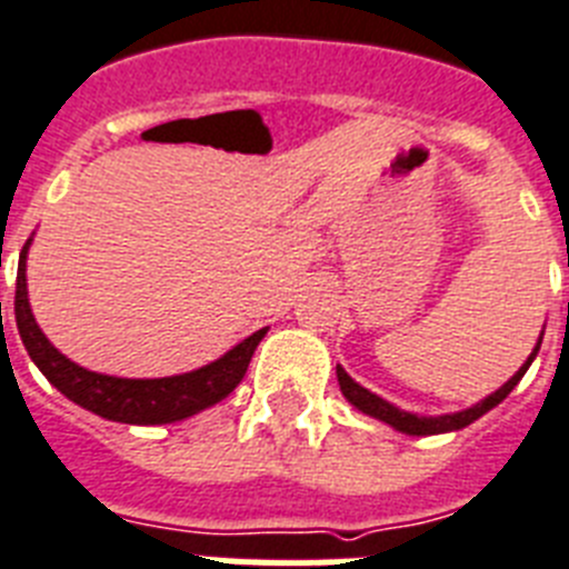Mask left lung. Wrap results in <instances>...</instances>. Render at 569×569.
Masks as SVG:
<instances>
[{"label":"left lung","instance_id":"obj_1","mask_svg":"<svg viewBox=\"0 0 569 569\" xmlns=\"http://www.w3.org/2000/svg\"><path fill=\"white\" fill-rule=\"evenodd\" d=\"M538 346H541V340H538ZM538 346L532 349V355L527 358V363H523L521 369H518L516 375H512L507 383H503L498 392H492L490 398H483L481 403H476V407L463 409V412H456V415H438V418H418V415H409V412H401L398 407H392V403H387L383 398H378V395H372L369 389H363L360 383H355L349 375L343 372V369L338 367V380H340V389H343L346 401L352 403V407H358L360 412L372 415V418H378V421H387L389 427H395L398 432H407V435H438V432H452V429H463L467 423L478 421L483 412H490L492 407H498V403L507 398V395L516 389L518 380L523 378V372L530 369L532 358L538 355Z\"/></svg>","mask_w":569,"mask_h":569}]
</instances>
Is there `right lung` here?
Segmentation results:
<instances>
[{"instance_id":"obj_1","label":"right lung","mask_w":569,"mask_h":569,"mask_svg":"<svg viewBox=\"0 0 569 569\" xmlns=\"http://www.w3.org/2000/svg\"><path fill=\"white\" fill-rule=\"evenodd\" d=\"M31 243V240H28ZM28 243L22 246L17 271V298H13V315H17V329L24 349L39 367V372L51 380L59 392L71 398L79 407L91 409L93 415L120 423H140V427H154V423L182 421L211 403L223 401L226 395L243 380L249 360L254 355L257 343L263 340L266 329L237 343L231 352L197 369L189 375H174V378H154V380H134V378H113V375L88 372L77 367L73 360L53 349L51 340L42 335L28 306V291H24V254Z\"/></svg>"}]
</instances>
